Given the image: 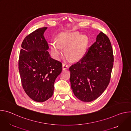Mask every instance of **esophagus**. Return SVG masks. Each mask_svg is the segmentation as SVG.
I'll return each mask as SVG.
<instances>
[{"label": "esophagus", "mask_w": 131, "mask_h": 131, "mask_svg": "<svg viewBox=\"0 0 131 131\" xmlns=\"http://www.w3.org/2000/svg\"><path fill=\"white\" fill-rule=\"evenodd\" d=\"M68 67V65H67L66 63H63V64H62V68H63V70H65V69H66Z\"/></svg>", "instance_id": "34e87169"}]
</instances>
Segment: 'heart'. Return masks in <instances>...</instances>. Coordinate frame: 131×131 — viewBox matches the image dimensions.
<instances>
[{
  "label": "heart",
  "mask_w": 131,
  "mask_h": 131,
  "mask_svg": "<svg viewBox=\"0 0 131 131\" xmlns=\"http://www.w3.org/2000/svg\"><path fill=\"white\" fill-rule=\"evenodd\" d=\"M57 42L50 44L51 51L54 57L59 59L63 53L62 47L67 48L66 54L73 61H77L82 58L88 44L87 39L84 36H81L78 32L62 35L57 39Z\"/></svg>",
  "instance_id": "obj_1"
}]
</instances>
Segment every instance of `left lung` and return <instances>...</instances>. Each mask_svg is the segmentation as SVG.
Here are the masks:
<instances>
[{
  "mask_svg": "<svg viewBox=\"0 0 131 131\" xmlns=\"http://www.w3.org/2000/svg\"><path fill=\"white\" fill-rule=\"evenodd\" d=\"M113 65L111 42L101 31L84 57L69 69L74 95L84 102L97 99L109 83Z\"/></svg>",
  "mask_w": 131,
  "mask_h": 131,
  "instance_id": "left-lung-1",
  "label": "left lung"
}]
</instances>
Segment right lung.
<instances>
[{
  "label": "right lung",
  "instance_id": "obj_1",
  "mask_svg": "<svg viewBox=\"0 0 131 131\" xmlns=\"http://www.w3.org/2000/svg\"><path fill=\"white\" fill-rule=\"evenodd\" d=\"M47 27L38 28L22 42L18 60L22 86L27 95L37 102H43L53 94L56 78L62 71V63L52 59L47 51L43 34Z\"/></svg>",
  "mask_w": 131,
  "mask_h": 131
}]
</instances>
